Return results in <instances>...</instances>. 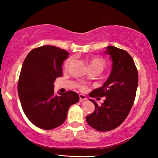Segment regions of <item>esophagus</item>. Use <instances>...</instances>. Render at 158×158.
Returning a JSON list of instances; mask_svg holds the SVG:
<instances>
[{
	"label": "esophagus",
	"mask_w": 158,
	"mask_h": 158,
	"mask_svg": "<svg viewBox=\"0 0 158 158\" xmlns=\"http://www.w3.org/2000/svg\"><path fill=\"white\" fill-rule=\"evenodd\" d=\"M79 98H80V101L82 102H82H84V101L87 100V98L86 96H85L83 94H80L79 95Z\"/></svg>",
	"instance_id": "1"
}]
</instances>
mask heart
Wrapping results in <instances>:
<instances>
[{
    "label": "heart",
    "instance_id": "obj_1",
    "mask_svg": "<svg viewBox=\"0 0 158 158\" xmlns=\"http://www.w3.org/2000/svg\"><path fill=\"white\" fill-rule=\"evenodd\" d=\"M71 62V58H69V59L66 60L64 62V66L65 67H67V66L69 65V64ZM106 66V62L105 61L103 58L101 57H94L92 59H91L89 61V67L90 68H96V69H98L102 71L105 69V67ZM82 89H85V86L82 85L81 87Z\"/></svg>",
    "mask_w": 158,
    "mask_h": 158
}]
</instances>
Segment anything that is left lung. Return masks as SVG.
<instances>
[{
  "label": "left lung",
  "instance_id": "left-lung-1",
  "mask_svg": "<svg viewBox=\"0 0 158 158\" xmlns=\"http://www.w3.org/2000/svg\"><path fill=\"white\" fill-rule=\"evenodd\" d=\"M104 53L112 60V71L103 86L93 90L90 97L106 99L101 106L94 100L95 110L87 116L88 124L98 131L106 132L117 128L128 117L134 103L138 85V73L135 62L128 52L115 46H107Z\"/></svg>",
  "mask_w": 158,
  "mask_h": 158
}]
</instances>
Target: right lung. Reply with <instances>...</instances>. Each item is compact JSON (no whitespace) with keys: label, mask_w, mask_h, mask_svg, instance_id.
I'll use <instances>...</instances> for the list:
<instances>
[{"label":"right lung","mask_w":158,"mask_h":158,"mask_svg":"<svg viewBox=\"0 0 158 158\" xmlns=\"http://www.w3.org/2000/svg\"><path fill=\"white\" fill-rule=\"evenodd\" d=\"M69 55L64 49L43 46L32 50L22 65L19 96L25 114L38 128L51 130L62 125L69 107L79 101L72 91L54 94V82L62 77V65Z\"/></svg>","instance_id":"obj_1"}]
</instances>
